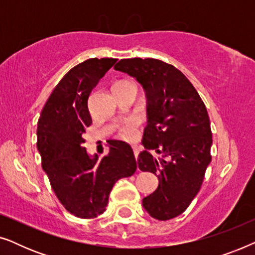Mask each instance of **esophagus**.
Instances as JSON below:
<instances>
[{"label":"esophagus","instance_id":"1","mask_svg":"<svg viewBox=\"0 0 255 255\" xmlns=\"http://www.w3.org/2000/svg\"><path fill=\"white\" fill-rule=\"evenodd\" d=\"M133 154H134L135 160H137L138 159V154H139V151H138L137 147H133Z\"/></svg>","mask_w":255,"mask_h":255}]
</instances>
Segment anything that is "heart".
Segmentation results:
<instances>
[{"mask_svg":"<svg viewBox=\"0 0 255 255\" xmlns=\"http://www.w3.org/2000/svg\"><path fill=\"white\" fill-rule=\"evenodd\" d=\"M137 133V124L133 121H128L125 123L120 130V135L122 138L131 139Z\"/></svg>","mask_w":255,"mask_h":255,"instance_id":"1","label":"heart"}]
</instances>
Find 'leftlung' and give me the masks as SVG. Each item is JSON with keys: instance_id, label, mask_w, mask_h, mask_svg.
Returning <instances> with one entry per match:
<instances>
[{"instance_id": "8db88e82", "label": "left lung", "mask_w": 255, "mask_h": 255, "mask_svg": "<svg viewBox=\"0 0 255 255\" xmlns=\"http://www.w3.org/2000/svg\"><path fill=\"white\" fill-rule=\"evenodd\" d=\"M114 68L134 78L146 95L145 151L137 163L155 174L159 186L142 207L153 218L172 219L189 207L211 161L207 108L183 73L158 59H122Z\"/></svg>"}]
</instances>
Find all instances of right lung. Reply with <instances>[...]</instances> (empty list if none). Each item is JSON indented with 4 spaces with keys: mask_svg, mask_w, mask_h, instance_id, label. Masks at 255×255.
Masks as SVG:
<instances>
[{
    "mask_svg": "<svg viewBox=\"0 0 255 255\" xmlns=\"http://www.w3.org/2000/svg\"><path fill=\"white\" fill-rule=\"evenodd\" d=\"M116 61L92 58L73 67L53 89L38 120L37 148L44 172L60 203L80 218L103 214L114 184L137 169L128 142L111 140L103 158L83 147L86 128L92 124L89 95Z\"/></svg>",
    "mask_w": 255,
    "mask_h": 255,
    "instance_id": "obj_1",
    "label": "right lung"
}]
</instances>
